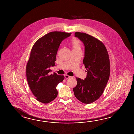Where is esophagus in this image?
<instances>
[{
    "label": "esophagus",
    "mask_w": 134,
    "mask_h": 134,
    "mask_svg": "<svg viewBox=\"0 0 134 134\" xmlns=\"http://www.w3.org/2000/svg\"><path fill=\"white\" fill-rule=\"evenodd\" d=\"M64 76H65V78L66 79H68V78L71 77V76H69L68 75H65Z\"/></svg>",
    "instance_id": "obj_1"
}]
</instances>
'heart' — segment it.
<instances>
[{"label": "heart", "instance_id": "obj_1", "mask_svg": "<svg viewBox=\"0 0 134 134\" xmlns=\"http://www.w3.org/2000/svg\"><path fill=\"white\" fill-rule=\"evenodd\" d=\"M71 45L74 49H80V41L76 38H73L71 41Z\"/></svg>", "mask_w": 134, "mask_h": 134}]
</instances>
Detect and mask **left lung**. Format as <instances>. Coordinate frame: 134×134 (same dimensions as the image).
Listing matches in <instances>:
<instances>
[{
    "label": "left lung",
    "mask_w": 134,
    "mask_h": 134,
    "mask_svg": "<svg viewBox=\"0 0 134 134\" xmlns=\"http://www.w3.org/2000/svg\"><path fill=\"white\" fill-rule=\"evenodd\" d=\"M75 36L85 45L83 63L87 74L85 80L76 78L74 94L80 102L91 104L99 98L106 87L110 73L109 57L105 45L98 39L79 32H76Z\"/></svg>",
    "instance_id": "1"
}]
</instances>
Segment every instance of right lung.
<instances>
[{"label":"right lung","instance_id":"1","mask_svg":"<svg viewBox=\"0 0 134 134\" xmlns=\"http://www.w3.org/2000/svg\"><path fill=\"white\" fill-rule=\"evenodd\" d=\"M71 32L52 31L38 39L33 45L26 65L28 85L36 100L43 104L54 100L58 95L56 86L64 80L63 75L49 74L55 65L60 43Z\"/></svg>","mask_w":134,"mask_h":134}]
</instances>
